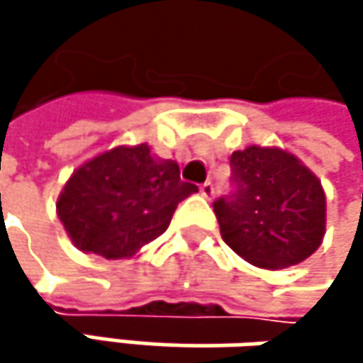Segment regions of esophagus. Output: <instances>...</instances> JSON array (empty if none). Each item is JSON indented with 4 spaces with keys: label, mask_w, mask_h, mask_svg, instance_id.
<instances>
[{
    "label": "esophagus",
    "mask_w": 363,
    "mask_h": 363,
    "mask_svg": "<svg viewBox=\"0 0 363 363\" xmlns=\"http://www.w3.org/2000/svg\"><path fill=\"white\" fill-rule=\"evenodd\" d=\"M199 193H201L206 199H212L216 191H214V184H212V182H203V184L199 186Z\"/></svg>",
    "instance_id": "obj_1"
}]
</instances>
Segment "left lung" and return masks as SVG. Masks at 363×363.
Segmentation results:
<instances>
[{
	"mask_svg": "<svg viewBox=\"0 0 363 363\" xmlns=\"http://www.w3.org/2000/svg\"><path fill=\"white\" fill-rule=\"evenodd\" d=\"M235 193L214 201L225 244L260 269L303 262L326 235L322 181L290 151L250 145L231 153Z\"/></svg>",
	"mask_w": 363,
	"mask_h": 363,
	"instance_id": "obj_1",
	"label": "left lung"
}]
</instances>
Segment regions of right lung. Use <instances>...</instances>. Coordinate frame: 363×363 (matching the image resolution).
<instances>
[{
    "label": "right lung",
    "mask_w": 363,
    "mask_h": 363,
    "mask_svg": "<svg viewBox=\"0 0 363 363\" xmlns=\"http://www.w3.org/2000/svg\"><path fill=\"white\" fill-rule=\"evenodd\" d=\"M195 191L181 181L179 164L155 157L147 143L119 145L69 177L56 214L77 250L132 258L168 229L177 206Z\"/></svg>",
    "instance_id": "1"
}]
</instances>
